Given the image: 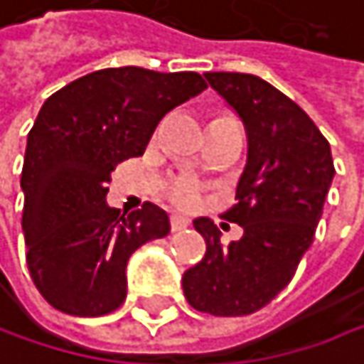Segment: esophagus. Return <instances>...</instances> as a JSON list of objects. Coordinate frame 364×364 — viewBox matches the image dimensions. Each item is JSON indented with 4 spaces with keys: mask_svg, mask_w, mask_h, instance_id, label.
Masks as SVG:
<instances>
[{
    "mask_svg": "<svg viewBox=\"0 0 364 364\" xmlns=\"http://www.w3.org/2000/svg\"><path fill=\"white\" fill-rule=\"evenodd\" d=\"M190 226V220L188 218H183V215H172L170 218V228L176 232V230H186Z\"/></svg>",
    "mask_w": 364,
    "mask_h": 364,
    "instance_id": "1",
    "label": "esophagus"
}]
</instances>
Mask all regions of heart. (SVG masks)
Instances as JSON below:
<instances>
[{
    "instance_id": "1",
    "label": "heart",
    "mask_w": 364,
    "mask_h": 364,
    "mask_svg": "<svg viewBox=\"0 0 364 364\" xmlns=\"http://www.w3.org/2000/svg\"><path fill=\"white\" fill-rule=\"evenodd\" d=\"M170 198L181 207H194L198 203V186L190 178H181L170 188Z\"/></svg>"
}]
</instances>
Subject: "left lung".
<instances>
[{"mask_svg":"<svg viewBox=\"0 0 364 364\" xmlns=\"http://www.w3.org/2000/svg\"><path fill=\"white\" fill-rule=\"evenodd\" d=\"M205 76L247 132L237 205L224 213L243 228V237L224 245L209 218L194 220L207 254L183 273V292L198 311L250 316L294 277L314 243L335 166L331 144L309 114L271 82L241 72Z\"/></svg>","mask_w":364,"mask_h":364,"instance_id":"8db88e82","label":"left lung"}]
</instances>
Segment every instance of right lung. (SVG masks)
<instances>
[{
  "instance_id": "obj_1",
  "label": "right lung",
  "mask_w": 364,
  "mask_h": 364,
  "mask_svg": "<svg viewBox=\"0 0 364 364\" xmlns=\"http://www.w3.org/2000/svg\"><path fill=\"white\" fill-rule=\"evenodd\" d=\"M196 72L106 68L72 80L40 108L27 136L21 190L27 267L59 311L95 318L127 294V260L170 232L157 205L129 215L106 203L114 166L144 153L157 123L203 93Z\"/></svg>"
}]
</instances>
